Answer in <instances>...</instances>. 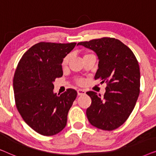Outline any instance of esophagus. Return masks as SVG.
Returning <instances> with one entry per match:
<instances>
[{"instance_id": "34e87169", "label": "esophagus", "mask_w": 156, "mask_h": 156, "mask_svg": "<svg viewBox=\"0 0 156 156\" xmlns=\"http://www.w3.org/2000/svg\"><path fill=\"white\" fill-rule=\"evenodd\" d=\"M77 94L79 96H82V95H84L86 94V91H85L84 89H78L77 90Z\"/></svg>"}]
</instances>
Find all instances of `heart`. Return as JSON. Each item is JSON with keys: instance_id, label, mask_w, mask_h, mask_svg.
<instances>
[{"instance_id": "1", "label": "heart", "mask_w": 156, "mask_h": 156, "mask_svg": "<svg viewBox=\"0 0 156 156\" xmlns=\"http://www.w3.org/2000/svg\"><path fill=\"white\" fill-rule=\"evenodd\" d=\"M69 59H70V55H66V56L63 58L62 61V67H65V66H67V64L69 63ZM76 82H77L78 84H81L82 83V80H81V79H79V80H76Z\"/></svg>"}]
</instances>
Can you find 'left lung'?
I'll return each mask as SVG.
<instances>
[{
  "label": "left lung",
  "instance_id": "obj_1",
  "mask_svg": "<svg viewBox=\"0 0 156 156\" xmlns=\"http://www.w3.org/2000/svg\"><path fill=\"white\" fill-rule=\"evenodd\" d=\"M94 51L99 58L95 80L106 83V93L101 98L93 91L87 116L94 126L112 131L121 126L135 107L140 92V68L133 52L119 40L102 37L80 42ZM101 96V95H100Z\"/></svg>",
  "mask_w": 156,
  "mask_h": 156
}]
</instances>
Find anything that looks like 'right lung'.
I'll list each match as a JSON object with an SVG mask.
<instances>
[{
    "instance_id": "obj_1",
    "label": "right lung",
    "mask_w": 156,
    "mask_h": 156,
    "mask_svg": "<svg viewBox=\"0 0 156 156\" xmlns=\"http://www.w3.org/2000/svg\"><path fill=\"white\" fill-rule=\"evenodd\" d=\"M76 44L38 42L24 53L17 66L12 83L17 109L41 135H55L67 124L77 92L67 89L57 95L53 93V82L63 75L62 61Z\"/></svg>"
}]
</instances>
